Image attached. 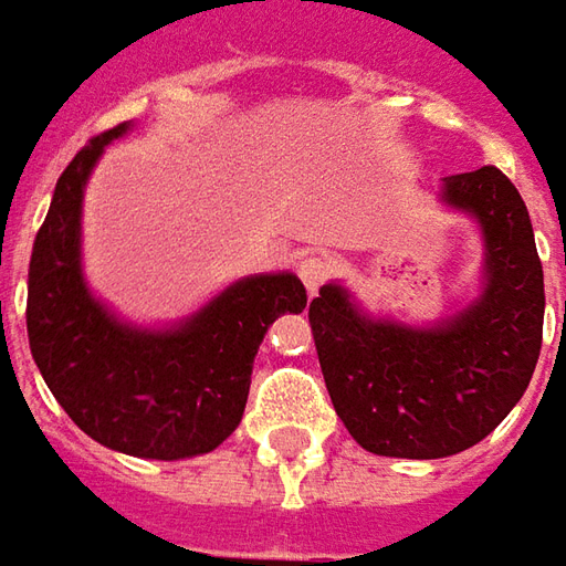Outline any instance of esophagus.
<instances>
[{"instance_id":"esophagus-1","label":"esophagus","mask_w":566,"mask_h":566,"mask_svg":"<svg viewBox=\"0 0 566 566\" xmlns=\"http://www.w3.org/2000/svg\"><path fill=\"white\" fill-rule=\"evenodd\" d=\"M296 275H300V282L303 287L310 291V294H318V287L327 282V275H331V263L318 254H306L300 263H296Z\"/></svg>"}]
</instances>
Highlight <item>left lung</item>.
I'll return each instance as SVG.
<instances>
[{
	"instance_id": "1",
	"label": "left lung",
	"mask_w": 566,
	"mask_h": 566,
	"mask_svg": "<svg viewBox=\"0 0 566 566\" xmlns=\"http://www.w3.org/2000/svg\"><path fill=\"white\" fill-rule=\"evenodd\" d=\"M441 201L484 239V287L465 310L410 327L370 318L337 282L310 303L334 410L377 457L441 460L478 444L521 401L543 346V263L512 180L493 165L453 174Z\"/></svg>"
}]
</instances>
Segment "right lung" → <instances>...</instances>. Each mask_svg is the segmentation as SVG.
Returning a JSON list of instances; mask_svg holds the SVG:
<instances>
[{
  "label": "right lung",
  "mask_w": 566,
  "mask_h": 566,
  "mask_svg": "<svg viewBox=\"0 0 566 566\" xmlns=\"http://www.w3.org/2000/svg\"><path fill=\"white\" fill-rule=\"evenodd\" d=\"M128 128L82 146L54 187L30 256L27 334L39 374L82 432L128 457L187 460L235 432L256 349L279 315L306 310V287L294 272L251 275L161 331L106 310L82 275V199L104 146Z\"/></svg>",
  "instance_id": "add662e5"
}]
</instances>
